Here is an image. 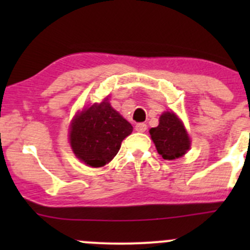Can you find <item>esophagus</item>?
Here are the masks:
<instances>
[{
	"label": "esophagus",
	"instance_id": "esophagus-1",
	"mask_svg": "<svg viewBox=\"0 0 250 250\" xmlns=\"http://www.w3.org/2000/svg\"><path fill=\"white\" fill-rule=\"evenodd\" d=\"M146 125L145 123H138L137 125H135V130H137V132H139V133H144L146 130Z\"/></svg>",
	"mask_w": 250,
	"mask_h": 250
}]
</instances>
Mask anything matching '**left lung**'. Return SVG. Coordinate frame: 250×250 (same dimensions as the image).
Listing matches in <instances>:
<instances>
[{"label":"left lung","instance_id":"obj_1","mask_svg":"<svg viewBox=\"0 0 250 250\" xmlns=\"http://www.w3.org/2000/svg\"><path fill=\"white\" fill-rule=\"evenodd\" d=\"M151 139L157 152L165 160L172 161L185 155L190 148V138L180 118L174 112H163L160 125L150 129Z\"/></svg>","mask_w":250,"mask_h":250}]
</instances>
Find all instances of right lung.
Segmentation results:
<instances>
[{
    "mask_svg": "<svg viewBox=\"0 0 250 250\" xmlns=\"http://www.w3.org/2000/svg\"><path fill=\"white\" fill-rule=\"evenodd\" d=\"M132 132V125L112 109L106 98L75 116L70 145L78 160L90 167H103L117 155L122 140Z\"/></svg>",
    "mask_w": 250,
    "mask_h": 250,
    "instance_id": "add662e5",
    "label": "right lung"
}]
</instances>
